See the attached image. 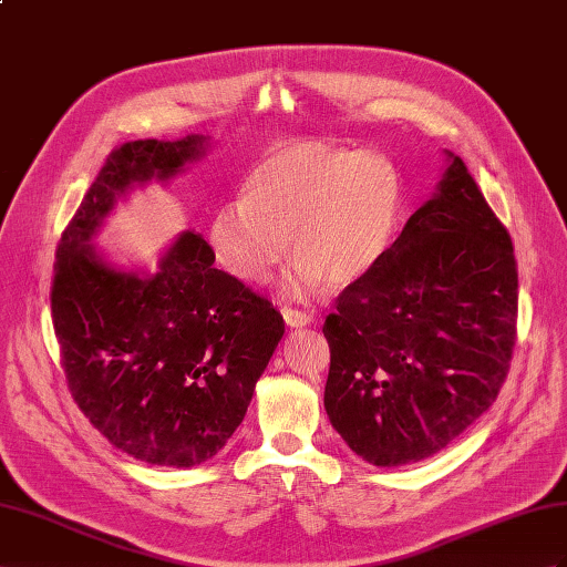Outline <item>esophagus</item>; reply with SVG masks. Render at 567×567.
Listing matches in <instances>:
<instances>
[{
  "mask_svg": "<svg viewBox=\"0 0 567 567\" xmlns=\"http://www.w3.org/2000/svg\"><path fill=\"white\" fill-rule=\"evenodd\" d=\"M282 318H285V323H287L289 328H303V326L313 323V313H311V311L289 309V307L282 309Z\"/></svg>",
  "mask_w": 567,
  "mask_h": 567,
  "instance_id": "1",
  "label": "esophagus"
}]
</instances>
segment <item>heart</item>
I'll return each instance as SVG.
<instances>
[{
  "label": "heart",
  "mask_w": 567,
  "mask_h": 567,
  "mask_svg": "<svg viewBox=\"0 0 567 567\" xmlns=\"http://www.w3.org/2000/svg\"><path fill=\"white\" fill-rule=\"evenodd\" d=\"M402 210L395 165L330 141L299 138L275 145L251 167L244 196L223 200L210 217L208 241L231 278L266 282L292 241L287 295L326 280L354 285L381 264Z\"/></svg>",
  "instance_id": "obj_1"
}]
</instances>
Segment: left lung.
I'll return each mask as SVG.
<instances>
[{
    "mask_svg": "<svg viewBox=\"0 0 567 567\" xmlns=\"http://www.w3.org/2000/svg\"><path fill=\"white\" fill-rule=\"evenodd\" d=\"M336 303L323 402L359 457L426 460L496 402L517 338V260L457 155L381 264Z\"/></svg>",
    "mask_w": 567,
    "mask_h": 567,
    "instance_id": "left-lung-1",
    "label": "left lung"
}]
</instances>
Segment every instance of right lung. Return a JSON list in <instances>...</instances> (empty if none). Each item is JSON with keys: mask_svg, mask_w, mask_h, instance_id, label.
I'll use <instances>...</instances> for the list:
<instances>
[{"mask_svg": "<svg viewBox=\"0 0 567 567\" xmlns=\"http://www.w3.org/2000/svg\"><path fill=\"white\" fill-rule=\"evenodd\" d=\"M206 145L192 134L114 148L62 231L52 278L71 398L114 447L163 467H194L227 443L285 332L278 309L217 270L196 231H182L155 275L112 268L93 249L120 196L172 179Z\"/></svg>", "mask_w": 567, "mask_h": 567, "instance_id": "obj_1", "label": "right lung"}]
</instances>
